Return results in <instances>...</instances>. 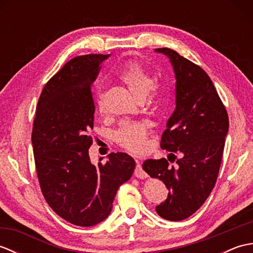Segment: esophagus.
<instances>
[{
  "mask_svg": "<svg viewBox=\"0 0 253 253\" xmlns=\"http://www.w3.org/2000/svg\"><path fill=\"white\" fill-rule=\"evenodd\" d=\"M133 174H135V176L137 177V178H139V179H144V178H147V177H148L147 173L142 169L141 164L139 163V162H138L137 165H136L135 173H133Z\"/></svg>",
  "mask_w": 253,
  "mask_h": 253,
  "instance_id": "esophagus-1",
  "label": "esophagus"
}]
</instances>
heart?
<instances>
[{
  "instance_id": "heart-1",
  "label": "heart",
  "mask_w": 253,
  "mask_h": 253,
  "mask_svg": "<svg viewBox=\"0 0 253 253\" xmlns=\"http://www.w3.org/2000/svg\"><path fill=\"white\" fill-rule=\"evenodd\" d=\"M117 76L136 98L154 100L158 89L153 84L152 77L139 63L135 61L126 62ZM95 105L99 111L103 110V94L101 92L95 95ZM114 140L128 151L133 153L143 152L148 147L147 124L132 121L122 122L114 131Z\"/></svg>"
}]
</instances>
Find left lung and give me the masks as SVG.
<instances>
[{
  "mask_svg": "<svg viewBox=\"0 0 253 253\" xmlns=\"http://www.w3.org/2000/svg\"><path fill=\"white\" fill-rule=\"evenodd\" d=\"M176 77V109L161 139L169 160H147L142 169L163 181L168 199L155 208L161 217L181 221L192 215L212 192L221 168L228 131V114L212 80L203 69L169 47ZM181 158L176 159L175 154ZM176 161L177 168L169 165Z\"/></svg>",
  "mask_w": 253,
  "mask_h": 253,
  "instance_id": "1",
  "label": "left lung"
}]
</instances>
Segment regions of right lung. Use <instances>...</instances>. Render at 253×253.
<instances>
[{
	"label": "right lung",
	"mask_w": 253,
	"mask_h": 253,
	"mask_svg": "<svg viewBox=\"0 0 253 253\" xmlns=\"http://www.w3.org/2000/svg\"><path fill=\"white\" fill-rule=\"evenodd\" d=\"M107 57L87 54L68 61L42 89L32 125L42 195L58 216L83 227L109 216L117 189L136 166L123 152L110 153L104 164L90 162L95 112L91 87Z\"/></svg>",
	"instance_id": "1"
}]
</instances>
